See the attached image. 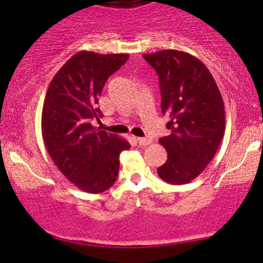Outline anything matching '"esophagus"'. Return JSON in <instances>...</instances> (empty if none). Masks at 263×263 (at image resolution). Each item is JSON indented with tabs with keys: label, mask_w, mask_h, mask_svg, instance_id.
I'll return each instance as SVG.
<instances>
[{
	"label": "esophagus",
	"mask_w": 263,
	"mask_h": 263,
	"mask_svg": "<svg viewBox=\"0 0 263 263\" xmlns=\"http://www.w3.org/2000/svg\"><path fill=\"white\" fill-rule=\"evenodd\" d=\"M137 143L139 144L140 146H146L150 145L153 143V140L150 138H137Z\"/></svg>",
	"instance_id": "esophagus-1"
}]
</instances>
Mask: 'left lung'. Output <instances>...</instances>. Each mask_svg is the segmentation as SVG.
I'll return each instance as SVG.
<instances>
[{
    "label": "left lung",
    "instance_id": "obj_1",
    "mask_svg": "<svg viewBox=\"0 0 263 263\" xmlns=\"http://www.w3.org/2000/svg\"><path fill=\"white\" fill-rule=\"evenodd\" d=\"M156 70L161 111L170 135L159 139L167 160L158 175L173 185L191 181L214 159L225 132V107L210 70L186 52L164 49L143 54Z\"/></svg>",
    "mask_w": 263,
    "mask_h": 263
}]
</instances>
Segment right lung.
<instances>
[{"mask_svg":"<svg viewBox=\"0 0 263 263\" xmlns=\"http://www.w3.org/2000/svg\"><path fill=\"white\" fill-rule=\"evenodd\" d=\"M129 54L81 51L68 60L49 83L42 110V137L53 163L70 182L89 194L116 182L119 155L130 144L116 134L96 130L98 98L108 78Z\"/></svg>","mask_w":263,"mask_h":263,"instance_id":"obj_1","label":"right lung"}]
</instances>
